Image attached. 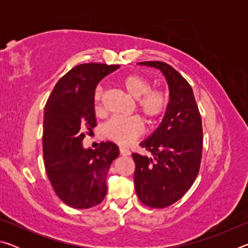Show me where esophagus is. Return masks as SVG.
Wrapping results in <instances>:
<instances>
[{"mask_svg": "<svg viewBox=\"0 0 248 248\" xmlns=\"http://www.w3.org/2000/svg\"><path fill=\"white\" fill-rule=\"evenodd\" d=\"M119 151H120V154L124 155V156H127V155H130V151L129 149L124 148V146H120L119 148Z\"/></svg>", "mask_w": 248, "mask_h": 248, "instance_id": "obj_1", "label": "esophagus"}]
</instances>
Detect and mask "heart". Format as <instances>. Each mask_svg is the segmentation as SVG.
I'll use <instances>...</instances> for the list:
<instances>
[{
  "mask_svg": "<svg viewBox=\"0 0 248 248\" xmlns=\"http://www.w3.org/2000/svg\"><path fill=\"white\" fill-rule=\"evenodd\" d=\"M121 86L124 91L137 99V108L146 121L154 123L166 110L169 97L161 89H152V83L148 78L141 74H129L120 79ZM104 91L97 87L94 93V107L99 112L102 110V100ZM143 124L139 117L115 116L109 119L104 125V134L109 140L121 145H127L141 136Z\"/></svg>",
  "mask_w": 248,
  "mask_h": 248,
  "instance_id": "heart-1",
  "label": "heart"
}]
</instances>
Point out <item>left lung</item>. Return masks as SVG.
<instances>
[{
    "label": "left lung",
    "mask_w": 248,
    "mask_h": 248,
    "mask_svg": "<svg viewBox=\"0 0 248 248\" xmlns=\"http://www.w3.org/2000/svg\"><path fill=\"white\" fill-rule=\"evenodd\" d=\"M139 64L161 70L170 87V103L162 124L140 144L153 157L132 154L138 197L146 207L162 209L182 198L199 173L202 123L194 92L182 74L165 62Z\"/></svg>",
    "instance_id": "1"
}]
</instances>
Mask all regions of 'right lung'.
<instances>
[{"instance_id":"add662e5","label":"right lung","mask_w":248,"mask_h":248,"mask_svg":"<svg viewBox=\"0 0 248 248\" xmlns=\"http://www.w3.org/2000/svg\"><path fill=\"white\" fill-rule=\"evenodd\" d=\"M118 68L103 63L74 66L59 79L46 104V171L57 196L75 209H89L102 202L107 194L108 170L119 155L118 146L109 141L99 143L95 150L83 148L85 133L97 125L96 86Z\"/></svg>"}]
</instances>
